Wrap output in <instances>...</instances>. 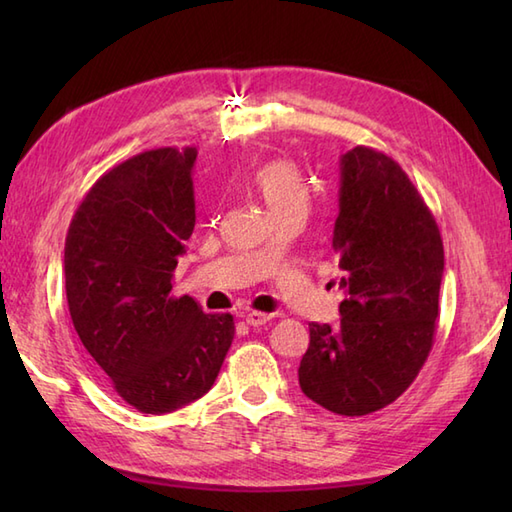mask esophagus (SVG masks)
<instances>
[{
	"label": "esophagus",
	"instance_id": "34e87169",
	"mask_svg": "<svg viewBox=\"0 0 512 512\" xmlns=\"http://www.w3.org/2000/svg\"><path fill=\"white\" fill-rule=\"evenodd\" d=\"M244 319H246L248 325H253V328H257V325H264L266 321H270V314H266V312H248Z\"/></svg>",
	"mask_w": 512,
	"mask_h": 512
}]
</instances>
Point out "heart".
I'll return each instance as SVG.
<instances>
[{"label": "heart", "mask_w": 512, "mask_h": 512, "mask_svg": "<svg viewBox=\"0 0 512 512\" xmlns=\"http://www.w3.org/2000/svg\"><path fill=\"white\" fill-rule=\"evenodd\" d=\"M248 184L257 191L273 215L286 211H306L308 184L301 169L292 160L273 158L262 162L248 173Z\"/></svg>", "instance_id": "b5f03b06"}]
</instances>
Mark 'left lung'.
Masks as SVG:
<instances>
[{
	"label": "left lung",
	"instance_id": "left-lung-1",
	"mask_svg": "<svg viewBox=\"0 0 512 512\" xmlns=\"http://www.w3.org/2000/svg\"><path fill=\"white\" fill-rule=\"evenodd\" d=\"M332 248L343 270L341 323H310L299 385L323 409L367 416L405 394L431 352L442 237L398 162L358 145L341 158Z\"/></svg>",
	"mask_w": 512,
	"mask_h": 512
}]
</instances>
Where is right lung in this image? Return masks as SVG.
Here are the masks:
<instances>
[{"label":"right lung","instance_id":"obj_1","mask_svg":"<svg viewBox=\"0 0 512 512\" xmlns=\"http://www.w3.org/2000/svg\"><path fill=\"white\" fill-rule=\"evenodd\" d=\"M195 156V147H160L103 173L65 237L74 330L116 394L143 413L202 398L235 336L233 314L171 295L195 226Z\"/></svg>","mask_w":512,"mask_h":512}]
</instances>
